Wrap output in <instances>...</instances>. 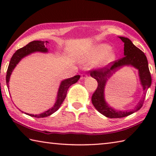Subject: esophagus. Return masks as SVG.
<instances>
[{
	"label": "esophagus",
	"mask_w": 156,
	"mask_h": 156,
	"mask_svg": "<svg viewBox=\"0 0 156 156\" xmlns=\"http://www.w3.org/2000/svg\"><path fill=\"white\" fill-rule=\"evenodd\" d=\"M87 77V75L86 74V73H82V75H81V79H84V78H86Z\"/></svg>",
	"instance_id": "1"
}]
</instances>
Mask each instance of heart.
Returning a JSON list of instances; mask_svg holds the SVG:
<instances>
[{
  "mask_svg": "<svg viewBox=\"0 0 156 156\" xmlns=\"http://www.w3.org/2000/svg\"><path fill=\"white\" fill-rule=\"evenodd\" d=\"M115 54L107 44H98L91 50L86 57V61L94 62L100 60V65H107L115 59Z\"/></svg>",
  "mask_w": 156,
  "mask_h": 156,
  "instance_id": "heart-1",
  "label": "heart"
}]
</instances>
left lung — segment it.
I'll return each instance as SVG.
<instances>
[{
    "label": "left lung",
    "mask_w": 156,
    "mask_h": 156,
    "mask_svg": "<svg viewBox=\"0 0 156 156\" xmlns=\"http://www.w3.org/2000/svg\"><path fill=\"white\" fill-rule=\"evenodd\" d=\"M119 38L124 43V55L125 56L117 60L110 62L106 67L98 69L89 71L92 78L98 82V87L92 95L91 102L94 107L102 115L110 118H120L126 117L141 109L144 103L145 96L131 111L115 110L111 107L105 100V87L108 79L123 66L131 65L138 70L140 83L146 94L147 89L151 84V76L149 72L147 57L143 51L136 47L127 38L120 36Z\"/></svg>",
    "instance_id": "obj_1"
}]
</instances>
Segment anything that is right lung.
<instances>
[{
  "instance_id": "obj_1",
  "label": "right lung",
  "mask_w": 156,
  "mask_h": 156,
  "mask_svg": "<svg viewBox=\"0 0 156 156\" xmlns=\"http://www.w3.org/2000/svg\"><path fill=\"white\" fill-rule=\"evenodd\" d=\"M47 43H48L47 41L44 42L41 41H34L32 42H30L28 44L22 47V48L18 49L17 51L14 53V55H13L12 57L11 60H10L8 69H7V71L6 83L8 88H9V81L10 76L12 74V71L14 70V69L15 68V67L16 66L18 63L20 62V60L22 59L23 58H24L25 56H27V55L31 54V53L36 52V51L44 52V53L47 52L48 51V50H47V47L45 46ZM80 77V76L79 75H76L72 78L65 79V80H62L61 82L59 89H58V91L56 102H55L54 106L52 108H51V109H49V110L46 111V112L41 113V114L34 115V114H30V113H25V114H27L30 116H32V117H35V118H44V117H47V116L51 115L52 113H54V112H56V111L59 109L60 105H62L63 101H64V100L65 99L69 87L72 84L77 83Z\"/></svg>"
}]
</instances>
